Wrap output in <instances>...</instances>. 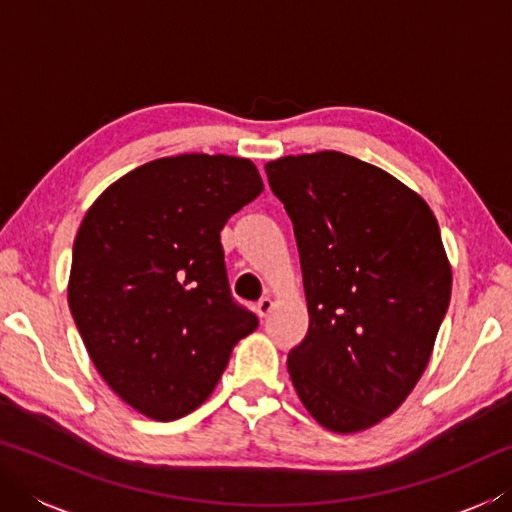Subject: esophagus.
Returning a JSON list of instances; mask_svg holds the SVG:
<instances>
[{
    "instance_id": "1",
    "label": "esophagus",
    "mask_w": 512,
    "mask_h": 512,
    "mask_svg": "<svg viewBox=\"0 0 512 512\" xmlns=\"http://www.w3.org/2000/svg\"><path fill=\"white\" fill-rule=\"evenodd\" d=\"M273 307H275V302H273V298L271 296H264L262 300H259L257 302V307H255V311H257V316L259 318H266L268 314H271V311H273Z\"/></svg>"
}]
</instances>
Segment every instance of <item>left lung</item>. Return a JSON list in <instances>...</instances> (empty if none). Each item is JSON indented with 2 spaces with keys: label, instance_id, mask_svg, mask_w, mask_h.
Segmentation results:
<instances>
[{
  "label": "left lung",
  "instance_id": "1",
  "mask_svg": "<svg viewBox=\"0 0 512 512\" xmlns=\"http://www.w3.org/2000/svg\"><path fill=\"white\" fill-rule=\"evenodd\" d=\"M266 173L293 221L309 311L287 361L293 388L327 431L375 427L420 381L452 298L436 216L391 173L339 151L284 155Z\"/></svg>",
  "mask_w": 512,
  "mask_h": 512
}]
</instances>
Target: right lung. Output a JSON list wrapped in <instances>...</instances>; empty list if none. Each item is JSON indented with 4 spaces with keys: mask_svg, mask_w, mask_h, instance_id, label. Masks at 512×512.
I'll return each instance as SVG.
<instances>
[{
    "mask_svg": "<svg viewBox=\"0 0 512 512\" xmlns=\"http://www.w3.org/2000/svg\"><path fill=\"white\" fill-rule=\"evenodd\" d=\"M262 192L248 158L183 153L128 171L85 212L69 311L101 379L146 418L196 411L257 329L232 302L221 230Z\"/></svg>",
    "mask_w": 512,
    "mask_h": 512,
    "instance_id": "1",
    "label": "right lung"
}]
</instances>
